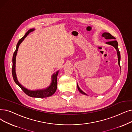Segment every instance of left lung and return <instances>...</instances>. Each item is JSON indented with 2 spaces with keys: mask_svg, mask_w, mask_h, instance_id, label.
Masks as SVG:
<instances>
[{
  "mask_svg": "<svg viewBox=\"0 0 132 132\" xmlns=\"http://www.w3.org/2000/svg\"><path fill=\"white\" fill-rule=\"evenodd\" d=\"M102 37H104L106 39L111 40L110 41H109V42H106V44L113 46L116 49L117 52V54H118V64H119V66L120 67V59H121V56H120V51H119V48H118V43L117 41L116 40H115V39H116V38L114 37H113V36H112L110 33H107V32H104V33H103L102 34ZM120 68H121V67H120ZM77 87H78V89L79 91L81 93V94H85V95H87L85 92H83L81 89H80V88H79L78 84H77Z\"/></svg>",
  "mask_w": 132,
  "mask_h": 132,
  "instance_id": "1",
  "label": "left lung"
}]
</instances>
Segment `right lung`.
Instances as JSON below:
<instances>
[{"label":"right lung","mask_w":132,"mask_h":132,"mask_svg":"<svg viewBox=\"0 0 132 132\" xmlns=\"http://www.w3.org/2000/svg\"><path fill=\"white\" fill-rule=\"evenodd\" d=\"M34 30H35L34 28H32V29L28 30L26 32V33L25 34V36L22 38H21L19 40L18 43H17L16 50L13 53V58H12V62H13V65L12 68V76L15 84L16 85H18L19 86V87L23 90L24 92L27 95L30 96L31 97H34V98H46V97H48L52 95L55 92L57 88V76H58L59 71H57L56 73H54L52 75V82H51L50 85L47 88L45 89H38L36 90H31L30 89H28L25 87H24V86H22L19 82L18 79H17L16 73H15V59H16V55L17 54V52H18L19 45L22 43V42L24 40V39L27 36L28 34L30 32L34 31Z\"/></svg>","instance_id":"right-lung-1"}]
</instances>
